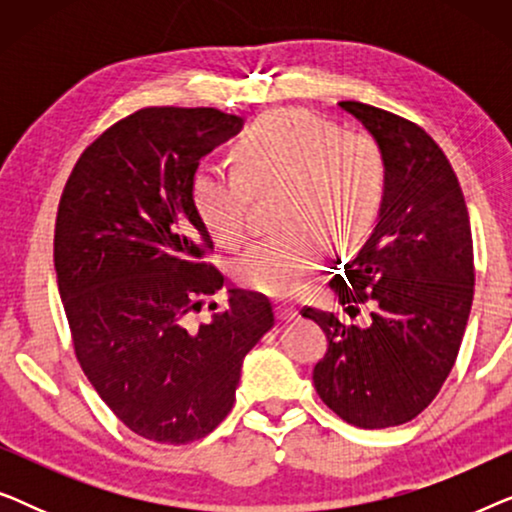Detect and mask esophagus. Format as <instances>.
I'll use <instances>...</instances> for the list:
<instances>
[{
    "instance_id": "obj_1",
    "label": "esophagus",
    "mask_w": 512,
    "mask_h": 512,
    "mask_svg": "<svg viewBox=\"0 0 512 512\" xmlns=\"http://www.w3.org/2000/svg\"><path fill=\"white\" fill-rule=\"evenodd\" d=\"M275 312H277V319H282V321H293L298 317V307L291 303H277Z\"/></svg>"
}]
</instances>
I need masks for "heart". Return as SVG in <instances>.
I'll return each mask as SVG.
<instances>
[{
    "label": "heart",
    "mask_w": 512,
    "mask_h": 512,
    "mask_svg": "<svg viewBox=\"0 0 512 512\" xmlns=\"http://www.w3.org/2000/svg\"><path fill=\"white\" fill-rule=\"evenodd\" d=\"M235 172L200 167L191 198L202 226L223 247L249 233L254 198L277 193L279 228L235 265L242 286L286 298L303 291L326 244L352 247L375 223L384 193L380 146L366 132L338 130L324 118L282 109L265 114L233 146Z\"/></svg>",
    "instance_id": "b5f03b06"
}]
</instances>
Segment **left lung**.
<instances>
[{
	"label": "left lung",
	"mask_w": 512,
	"mask_h": 512,
	"mask_svg": "<svg viewBox=\"0 0 512 512\" xmlns=\"http://www.w3.org/2000/svg\"><path fill=\"white\" fill-rule=\"evenodd\" d=\"M380 146L384 193L373 233L331 279L340 305L373 303L368 326L305 307L328 338L314 389L361 429L415 419L450 375L473 303V240L450 160L415 123L363 102H338Z\"/></svg>",
	"instance_id": "obj_1"
}]
</instances>
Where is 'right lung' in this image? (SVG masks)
<instances>
[{
	"mask_svg": "<svg viewBox=\"0 0 512 512\" xmlns=\"http://www.w3.org/2000/svg\"><path fill=\"white\" fill-rule=\"evenodd\" d=\"M212 107H149L102 132L62 191L53 258L76 359L111 412L156 443L205 438L235 403L242 361L275 326L268 298L223 286L193 207L200 158L242 130Z\"/></svg>",
	"mask_w": 512,
	"mask_h": 512,
	"instance_id": "1",
	"label": "right lung"
}]
</instances>
